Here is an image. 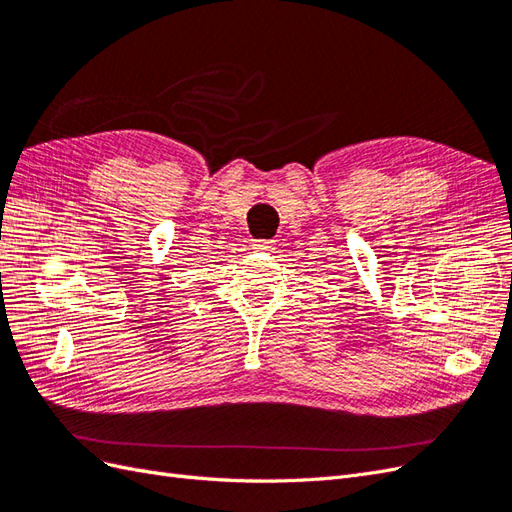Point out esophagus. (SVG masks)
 <instances>
[{"mask_svg":"<svg viewBox=\"0 0 512 512\" xmlns=\"http://www.w3.org/2000/svg\"><path fill=\"white\" fill-rule=\"evenodd\" d=\"M273 241H265V239H258L254 241V250H271Z\"/></svg>","mask_w":512,"mask_h":512,"instance_id":"obj_1","label":"esophagus"}]
</instances>
